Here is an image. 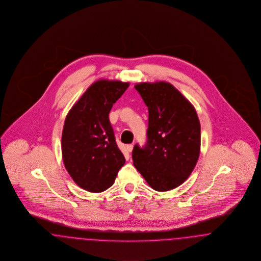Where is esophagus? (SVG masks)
Instances as JSON below:
<instances>
[{
    "mask_svg": "<svg viewBox=\"0 0 261 261\" xmlns=\"http://www.w3.org/2000/svg\"><path fill=\"white\" fill-rule=\"evenodd\" d=\"M134 149V145L133 144H128V145H126V150L128 151V152H132Z\"/></svg>",
    "mask_w": 261,
    "mask_h": 261,
    "instance_id": "esophagus-1",
    "label": "esophagus"
}]
</instances>
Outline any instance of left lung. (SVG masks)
Masks as SVG:
<instances>
[{"mask_svg":"<svg viewBox=\"0 0 261 261\" xmlns=\"http://www.w3.org/2000/svg\"><path fill=\"white\" fill-rule=\"evenodd\" d=\"M148 107L147 142L135 145L134 165L151 188L167 192L192 174L200 152V123L192 103L171 83L135 85Z\"/></svg>","mask_w":261,"mask_h":261,"instance_id":"1","label":"left lung"}]
</instances>
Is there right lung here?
<instances>
[{
    "label": "right lung",
    "mask_w": 261,
    "mask_h": 261,
    "mask_svg": "<svg viewBox=\"0 0 261 261\" xmlns=\"http://www.w3.org/2000/svg\"><path fill=\"white\" fill-rule=\"evenodd\" d=\"M128 86L119 81H97L67 115L62 134L63 161L74 182L87 192L108 190L125 162L109 113Z\"/></svg>",
    "instance_id": "1"
}]
</instances>
